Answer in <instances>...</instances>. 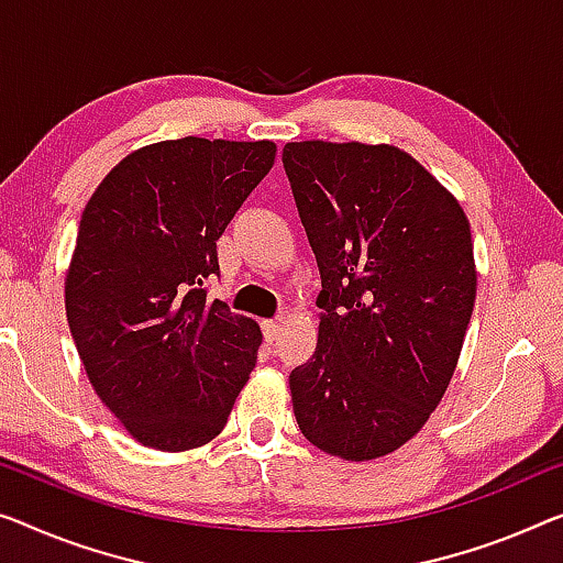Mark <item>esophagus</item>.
Returning a JSON list of instances; mask_svg holds the SVG:
<instances>
[{"instance_id": "obj_1", "label": "esophagus", "mask_w": 563, "mask_h": 563, "mask_svg": "<svg viewBox=\"0 0 563 563\" xmlns=\"http://www.w3.org/2000/svg\"><path fill=\"white\" fill-rule=\"evenodd\" d=\"M283 329V321L278 318V321H263V335L267 343H273L275 339H278V333Z\"/></svg>"}]
</instances>
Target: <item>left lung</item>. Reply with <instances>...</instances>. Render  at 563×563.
<instances>
[{"mask_svg": "<svg viewBox=\"0 0 563 563\" xmlns=\"http://www.w3.org/2000/svg\"><path fill=\"white\" fill-rule=\"evenodd\" d=\"M283 166L323 285L316 351L290 372L292 412L329 455H389L455 374L477 285L470 222L397 146L298 141Z\"/></svg>", "mask_w": 563, "mask_h": 563, "instance_id": "left-lung-1", "label": "left lung"}]
</instances>
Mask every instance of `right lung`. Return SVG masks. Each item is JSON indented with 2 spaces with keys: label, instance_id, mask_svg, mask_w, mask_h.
Returning a JSON list of instances; mask_svg holds the SVG:
<instances>
[{
  "label": "right lung",
  "instance_id": "right-lung-1",
  "mask_svg": "<svg viewBox=\"0 0 563 563\" xmlns=\"http://www.w3.org/2000/svg\"><path fill=\"white\" fill-rule=\"evenodd\" d=\"M273 162V141H162L115 164L82 209L67 323L100 401L146 448L214 440L255 368L260 325L209 300L205 280Z\"/></svg>",
  "mask_w": 563,
  "mask_h": 563
}]
</instances>
